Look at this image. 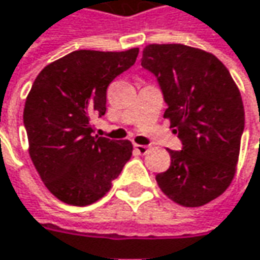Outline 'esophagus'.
Instances as JSON below:
<instances>
[{"label":"esophagus","instance_id":"34e87169","mask_svg":"<svg viewBox=\"0 0 260 260\" xmlns=\"http://www.w3.org/2000/svg\"><path fill=\"white\" fill-rule=\"evenodd\" d=\"M134 149H135V152L140 154H146L149 152V147L147 146H143V144H134Z\"/></svg>","mask_w":260,"mask_h":260}]
</instances>
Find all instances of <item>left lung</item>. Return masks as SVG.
<instances>
[{"mask_svg": "<svg viewBox=\"0 0 260 260\" xmlns=\"http://www.w3.org/2000/svg\"><path fill=\"white\" fill-rule=\"evenodd\" d=\"M141 65L160 86L181 150H168L171 165L156 176L160 190L183 207L220 197L237 171L244 106L228 68L214 55L184 44H149Z\"/></svg>", "mask_w": 260, "mask_h": 260, "instance_id": "1", "label": "left lung"}]
</instances>
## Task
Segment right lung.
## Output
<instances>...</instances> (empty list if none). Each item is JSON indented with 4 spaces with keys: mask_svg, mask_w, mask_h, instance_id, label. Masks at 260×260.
I'll return each instance as SVG.
<instances>
[{
    "mask_svg": "<svg viewBox=\"0 0 260 260\" xmlns=\"http://www.w3.org/2000/svg\"><path fill=\"white\" fill-rule=\"evenodd\" d=\"M137 56L138 49L71 52L44 67L26 96L31 160L65 204L84 207L101 200L132 156L131 141L93 135L92 120L106 114L108 84Z\"/></svg>",
    "mask_w": 260,
    "mask_h": 260,
    "instance_id": "right-lung-1",
    "label": "right lung"
}]
</instances>
